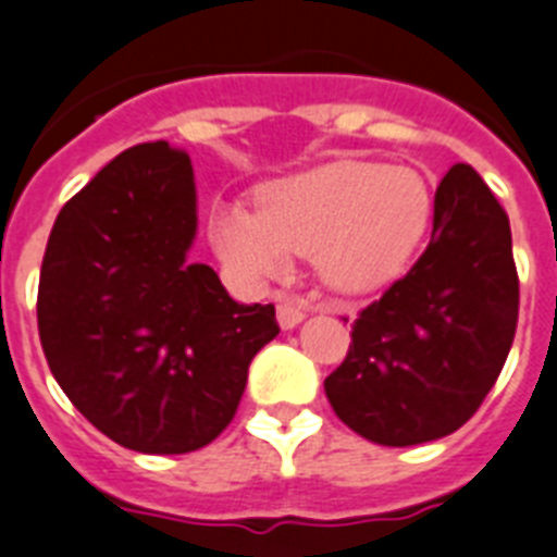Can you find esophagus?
<instances>
[{
	"instance_id": "34e87169",
	"label": "esophagus",
	"mask_w": 557,
	"mask_h": 557,
	"mask_svg": "<svg viewBox=\"0 0 557 557\" xmlns=\"http://www.w3.org/2000/svg\"><path fill=\"white\" fill-rule=\"evenodd\" d=\"M302 317H306V308H302L297 300H292V297H286V300L277 302V320L283 329H294V325H300Z\"/></svg>"
}]
</instances>
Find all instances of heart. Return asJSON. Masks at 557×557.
<instances>
[{
    "label": "heart",
    "mask_w": 557,
    "mask_h": 557,
    "mask_svg": "<svg viewBox=\"0 0 557 557\" xmlns=\"http://www.w3.org/2000/svg\"><path fill=\"white\" fill-rule=\"evenodd\" d=\"M433 218L424 177L405 166L334 161L271 184L260 214L223 207L212 243L246 280L283 274L288 257H314L320 277L345 294L394 283L413 263Z\"/></svg>",
    "instance_id": "1"
}]
</instances>
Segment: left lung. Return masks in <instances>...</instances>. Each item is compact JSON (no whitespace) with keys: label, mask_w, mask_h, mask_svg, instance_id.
Returning <instances> with one entry per match:
<instances>
[{"label":"left lung","mask_w":557,"mask_h":557,"mask_svg":"<svg viewBox=\"0 0 557 557\" xmlns=\"http://www.w3.org/2000/svg\"><path fill=\"white\" fill-rule=\"evenodd\" d=\"M518 325V271L502 203L456 163L436 189L428 249L357 314L325 380L334 413L385 447L450 436L481 408Z\"/></svg>","instance_id":"obj_1"}]
</instances>
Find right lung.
<instances>
[{"label":"right lung","instance_id":"add662e5","mask_svg":"<svg viewBox=\"0 0 557 557\" xmlns=\"http://www.w3.org/2000/svg\"><path fill=\"white\" fill-rule=\"evenodd\" d=\"M195 175L166 141L112 158L59 212L41 260L39 339L67 399L115 445L191 453L221 436L249 362L280 334L191 263Z\"/></svg>","mask_w":557,"mask_h":557}]
</instances>
